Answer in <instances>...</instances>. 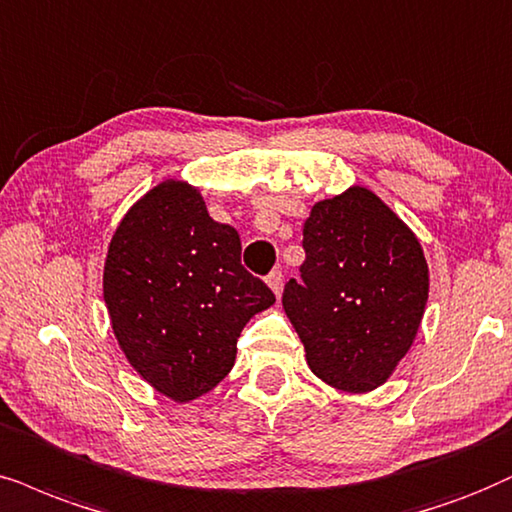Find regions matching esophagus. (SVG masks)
Here are the masks:
<instances>
[{"label":"esophagus","instance_id":"esophagus-1","mask_svg":"<svg viewBox=\"0 0 512 512\" xmlns=\"http://www.w3.org/2000/svg\"><path fill=\"white\" fill-rule=\"evenodd\" d=\"M267 283H269V288L274 290L276 295H281V288H283V274H281V269L271 271V274L267 276Z\"/></svg>","mask_w":512,"mask_h":512}]
</instances>
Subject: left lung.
<instances>
[{"mask_svg": "<svg viewBox=\"0 0 512 512\" xmlns=\"http://www.w3.org/2000/svg\"><path fill=\"white\" fill-rule=\"evenodd\" d=\"M300 281L283 309L307 364L345 392L383 385L416 338L428 302V262L418 238L364 186L321 200L302 229Z\"/></svg>", "mask_w": 512, "mask_h": 512, "instance_id": "1", "label": "left lung"}]
</instances>
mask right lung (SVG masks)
I'll return each mask as SVG.
<instances>
[{"label": "right lung", "instance_id": "add662e5", "mask_svg": "<svg viewBox=\"0 0 512 512\" xmlns=\"http://www.w3.org/2000/svg\"><path fill=\"white\" fill-rule=\"evenodd\" d=\"M103 300L129 364L181 404L224 380L243 326L276 297L245 271L234 226L208 215L198 189L167 179L115 229Z\"/></svg>", "mask_w": 512, "mask_h": 512}]
</instances>
